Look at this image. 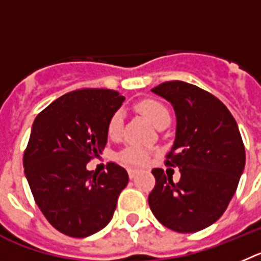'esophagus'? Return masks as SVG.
<instances>
[{"mask_svg":"<svg viewBox=\"0 0 261 261\" xmlns=\"http://www.w3.org/2000/svg\"><path fill=\"white\" fill-rule=\"evenodd\" d=\"M136 174H138V171L136 170H133V169L128 170V177H130V179H134V178L136 177Z\"/></svg>","mask_w":261,"mask_h":261,"instance_id":"obj_1","label":"esophagus"}]
</instances>
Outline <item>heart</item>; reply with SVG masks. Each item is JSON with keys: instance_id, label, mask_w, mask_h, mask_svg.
Segmentation results:
<instances>
[{"instance_id": "obj_1", "label": "heart", "mask_w": 261, "mask_h": 261, "mask_svg": "<svg viewBox=\"0 0 261 261\" xmlns=\"http://www.w3.org/2000/svg\"><path fill=\"white\" fill-rule=\"evenodd\" d=\"M136 110L144 117H147L148 121L151 122L154 127H157L161 122L170 119L168 109L161 102L154 101V100H143V101L138 102ZM122 122H123V114H122V112H116L108 123L109 138H112V139L118 138L119 133H121ZM119 159L125 165L135 168V166H142L147 164L148 153L140 147H128L122 152Z\"/></svg>"}]
</instances>
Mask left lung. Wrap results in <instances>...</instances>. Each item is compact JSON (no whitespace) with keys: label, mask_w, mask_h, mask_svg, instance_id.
<instances>
[{"label":"left lung","mask_w":261,"mask_h":261,"mask_svg":"<svg viewBox=\"0 0 261 261\" xmlns=\"http://www.w3.org/2000/svg\"><path fill=\"white\" fill-rule=\"evenodd\" d=\"M152 92L174 109L175 139L166 165L178 166L180 179L174 183L163 169H153L156 186L148 203L164 226L195 233L226 211L245 170V145L234 117L210 92L179 81Z\"/></svg>","instance_id":"left-lung-1"}]
</instances>
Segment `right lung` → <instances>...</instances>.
Here are the masks:
<instances>
[{"instance_id":"1","label":"right lung","mask_w":261,"mask_h":261,"mask_svg":"<svg viewBox=\"0 0 261 261\" xmlns=\"http://www.w3.org/2000/svg\"><path fill=\"white\" fill-rule=\"evenodd\" d=\"M125 97L112 90H79L55 100L35 118L23 156L35 201L53 227L74 238L104 229L128 174L117 164L87 169L108 142V123Z\"/></svg>"}]
</instances>
